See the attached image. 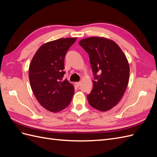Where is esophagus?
<instances>
[{
  "mask_svg": "<svg viewBox=\"0 0 157 157\" xmlns=\"http://www.w3.org/2000/svg\"><path fill=\"white\" fill-rule=\"evenodd\" d=\"M75 84H76V86H77V87H79V86H80V84H81V82H76V83H75Z\"/></svg>",
  "mask_w": 157,
  "mask_h": 157,
  "instance_id": "esophagus-1",
  "label": "esophagus"
}]
</instances>
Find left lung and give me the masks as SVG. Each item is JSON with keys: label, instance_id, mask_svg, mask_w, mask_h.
<instances>
[{"label": "left lung", "instance_id": "8db88e82", "mask_svg": "<svg viewBox=\"0 0 157 157\" xmlns=\"http://www.w3.org/2000/svg\"><path fill=\"white\" fill-rule=\"evenodd\" d=\"M79 44L89 55L94 77L88 101L99 111H108L121 100L128 86L130 67L126 57L115 42L105 38H86Z\"/></svg>", "mask_w": 157, "mask_h": 157}]
</instances>
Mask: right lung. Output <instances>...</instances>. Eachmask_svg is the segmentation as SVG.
I'll use <instances>...</instances> for the list:
<instances>
[{"instance_id":"right-lung-1","label":"right lung","mask_w":157,"mask_h":157,"mask_svg":"<svg viewBox=\"0 0 157 157\" xmlns=\"http://www.w3.org/2000/svg\"><path fill=\"white\" fill-rule=\"evenodd\" d=\"M77 38H65L41 46L33 57L29 69L33 92L40 105L51 112L67 107L74 94V86L62 81L66 54Z\"/></svg>"}]
</instances>
